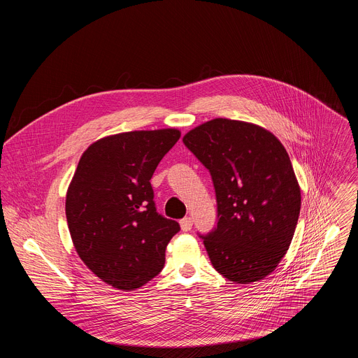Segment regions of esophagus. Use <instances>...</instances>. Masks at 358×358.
Masks as SVG:
<instances>
[{"instance_id": "34e87169", "label": "esophagus", "mask_w": 358, "mask_h": 358, "mask_svg": "<svg viewBox=\"0 0 358 358\" xmlns=\"http://www.w3.org/2000/svg\"><path fill=\"white\" fill-rule=\"evenodd\" d=\"M180 225H181V229H182L184 232H187V231H189V229L192 228V220H191L189 217H185V218H182V220L180 221Z\"/></svg>"}]
</instances>
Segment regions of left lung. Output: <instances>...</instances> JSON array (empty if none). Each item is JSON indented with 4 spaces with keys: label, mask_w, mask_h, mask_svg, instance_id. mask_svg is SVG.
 I'll list each match as a JSON object with an SVG mask.
<instances>
[{
    "label": "left lung",
    "mask_w": 358,
    "mask_h": 358,
    "mask_svg": "<svg viewBox=\"0 0 358 358\" xmlns=\"http://www.w3.org/2000/svg\"><path fill=\"white\" fill-rule=\"evenodd\" d=\"M182 141L215 188L217 225L199 235L213 266L235 283L264 279L287 252L300 214L285 147L271 131L229 119L203 123Z\"/></svg>",
    "instance_id": "left-lung-1"
}]
</instances>
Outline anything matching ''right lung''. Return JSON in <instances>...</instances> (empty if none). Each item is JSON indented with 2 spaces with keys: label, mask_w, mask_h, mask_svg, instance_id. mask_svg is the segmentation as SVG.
I'll return each instance as SVG.
<instances>
[{
  "label": "right lung",
  "mask_w": 358,
  "mask_h": 358,
  "mask_svg": "<svg viewBox=\"0 0 358 358\" xmlns=\"http://www.w3.org/2000/svg\"><path fill=\"white\" fill-rule=\"evenodd\" d=\"M180 136L120 133L93 143L79 160L66 194L69 232L85 265L113 287L137 289L164 266L180 225L157 213L150 180Z\"/></svg>",
  "instance_id": "add662e5"
}]
</instances>
